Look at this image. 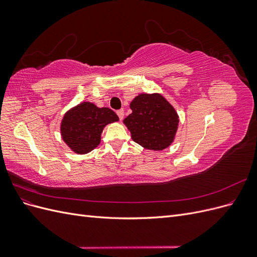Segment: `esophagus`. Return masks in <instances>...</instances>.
I'll return each instance as SVG.
<instances>
[{"mask_svg":"<svg viewBox=\"0 0 257 257\" xmlns=\"http://www.w3.org/2000/svg\"><path fill=\"white\" fill-rule=\"evenodd\" d=\"M116 114H118L119 119H120V120H122V119L124 118V110H123V109H121V110H118V111H116Z\"/></svg>","mask_w":257,"mask_h":257,"instance_id":"esophagus-1","label":"esophagus"}]
</instances>
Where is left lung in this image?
I'll return each instance as SVG.
<instances>
[{
  "mask_svg": "<svg viewBox=\"0 0 257 257\" xmlns=\"http://www.w3.org/2000/svg\"><path fill=\"white\" fill-rule=\"evenodd\" d=\"M132 113L123 123L132 139L145 149L161 151L175 141L179 115L174 106L160 93H143L132 100Z\"/></svg>",
  "mask_w": 257,
  "mask_h": 257,
  "instance_id": "1",
  "label": "left lung"
}]
</instances>
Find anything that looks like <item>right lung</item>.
<instances>
[{"instance_id":"right-lung-1","label":"right lung","mask_w":257,"mask_h":257,"mask_svg":"<svg viewBox=\"0 0 257 257\" xmlns=\"http://www.w3.org/2000/svg\"><path fill=\"white\" fill-rule=\"evenodd\" d=\"M118 121V115L109 108L82 102L63 115L60 125L61 136L73 152L87 154L100 144V135L107 124Z\"/></svg>"}]
</instances>
